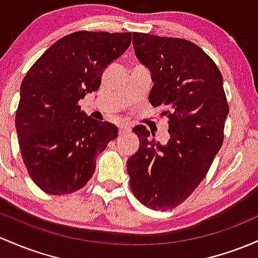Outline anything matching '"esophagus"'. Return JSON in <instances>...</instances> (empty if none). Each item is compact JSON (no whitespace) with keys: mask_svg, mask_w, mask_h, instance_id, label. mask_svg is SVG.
Wrapping results in <instances>:
<instances>
[{"mask_svg":"<svg viewBox=\"0 0 258 258\" xmlns=\"http://www.w3.org/2000/svg\"><path fill=\"white\" fill-rule=\"evenodd\" d=\"M130 131H131V127H130L128 124H126V123H121L120 126H118V134H120V135L128 134Z\"/></svg>","mask_w":258,"mask_h":258,"instance_id":"1","label":"esophagus"}]
</instances>
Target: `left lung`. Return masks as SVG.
I'll use <instances>...</instances> for the list:
<instances>
[{
    "mask_svg": "<svg viewBox=\"0 0 258 258\" xmlns=\"http://www.w3.org/2000/svg\"><path fill=\"white\" fill-rule=\"evenodd\" d=\"M134 47L152 73L149 103L164 109L170 140L161 146L146 127H134L140 149L127 160L130 186L146 207L166 211L191 196L207 175L224 140L229 105L222 73L196 44L134 33Z\"/></svg>",
    "mask_w": 258,
    "mask_h": 258,
    "instance_id": "1",
    "label": "left lung"
}]
</instances>
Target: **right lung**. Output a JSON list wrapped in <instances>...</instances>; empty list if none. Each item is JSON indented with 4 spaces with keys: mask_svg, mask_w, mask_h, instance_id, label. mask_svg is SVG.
I'll return each instance as SVG.
<instances>
[{
    "mask_svg": "<svg viewBox=\"0 0 258 258\" xmlns=\"http://www.w3.org/2000/svg\"><path fill=\"white\" fill-rule=\"evenodd\" d=\"M131 33L75 32L45 51L21 84L16 130L28 174L50 195L78 191L117 127L82 111L78 101L99 89L101 75L131 44Z\"/></svg>",
    "mask_w": 258,
    "mask_h": 258,
    "instance_id": "1",
    "label": "right lung"
}]
</instances>
